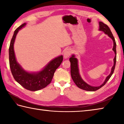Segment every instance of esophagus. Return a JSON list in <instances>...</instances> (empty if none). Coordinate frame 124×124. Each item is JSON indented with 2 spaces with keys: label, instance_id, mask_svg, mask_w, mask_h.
<instances>
[{
  "label": "esophagus",
  "instance_id": "1",
  "mask_svg": "<svg viewBox=\"0 0 124 124\" xmlns=\"http://www.w3.org/2000/svg\"><path fill=\"white\" fill-rule=\"evenodd\" d=\"M71 51L70 49H67L66 51H64V57L65 58H68L70 56L71 54Z\"/></svg>",
  "mask_w": 124,
  "mask_h": 124
}]
</instances>
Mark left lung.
I'll list each match as a JSON object with an SVG mask.
<instances>
[{
    "instance_id": "left-lung-1",
    "label": "left lung",
    "mask_w": 124,
    "mask_h": 124,
    "mask_svg": "<svg viewBox=\"0 0 124 124\" xmlns=\"http://www.w3.org/2000/svg\"><path fill=\"white\" fill-rule=\"evenodd\" d=\"M100 28L99 30L100 31L103 32L105 34H107L109 37H110L113 40V50L115 53V57L114 58V64L112 67V70L109 75L106 77L104 81L102 84L98 86H92L86 83L83 80L82 78L81 77L80 74L79 73V70L78 67V60L75 57L74 54H72L71 57L70 58V74L71 77L73 79V81L75 84L80 89H83L84 90L89 91H95L96 90L100 89L103 86H104L106 83L107 82L108 80L110 79V78L112 76L113 72L114 71L115 64H116V42H115V39L113 37L112 32H111L110 28H109L107 25L104 24L102 22H99Z\"/></svg>"
}]
</instances>
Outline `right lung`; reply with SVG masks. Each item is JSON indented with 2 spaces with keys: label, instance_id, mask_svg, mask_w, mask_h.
I'll use <instances>...</instances> for the list:
<instances>
[{
  "label": "right lung",
  "instance_id": "obj_1",
  "mask_svg": "<svg viewBox=\"0 0 124 124\" xmlns=\"http://www.w3.org/2000/svg\"><path fill=\"white\" fill-rule=\"evenodd\" d=\"M26 25V23H24L15 31L9 49V64L12 74L17 82L27 90L35 91L44 89L51 82L54 72L62 62L63 56H59L52 60L39 72H29L25 70L17 62L14 45L18 31Z\"/></svg>",
  "mask_w": 124,
  "mask_h": 124
}]
</instances>
